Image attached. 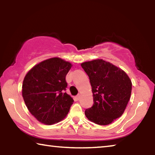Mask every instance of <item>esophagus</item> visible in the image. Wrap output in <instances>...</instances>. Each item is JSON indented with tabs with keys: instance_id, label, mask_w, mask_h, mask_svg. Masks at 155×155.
Returning <instances> with one entry per match:
<instances>
[{
	"instance_id": "34e87169",
	"label": "esophagus",
	"mask_w": 155,
	"mask_h": 155,
	"mask_svg": "<svg viewBox=\"0 0 155 155\" xmlns=\"http://www.w3.org/2000/svg\"><path fill=\"white\" fill-rule=\"evenodd\" d=\"M79 98H80V95H79V94H78L77 96H75V99H76V101H78V100H79Z\"/></svg>"
}]
</instances>
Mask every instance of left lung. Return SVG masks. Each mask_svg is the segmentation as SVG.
<instances>
[{
  "label": "left lung",
  "instance_id": "obj_1",
  "mask_svg": "<svg viewBox=\"0 0 155 155\" xmlns=\"http://www.w3.org/2000/svg\"><path fill=\"white\" fill-rule=\"evenodd\" d=\"M81 67L90 78L94 97L93 106L85 111L86 117L99 125L111 124L127 107L131 81L124 71L103 59L83 63Z\"/></svg>",
  "mask_w": 155,
  "mask_h": 155
}]
</instances>
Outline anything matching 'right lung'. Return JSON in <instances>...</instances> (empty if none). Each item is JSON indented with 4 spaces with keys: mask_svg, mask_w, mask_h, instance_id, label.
Here are the masks:
<instances>
[{
    "mask_svg": "<svg viewBox=\"0 0 155 155\" xmlns=\"http://www.w3.org/2000/svg\"><path fill=\"white\" fill-rule=\"evenodd\" d=\"M71 67L70 63L54 57L35 65L25 76L23 99L31 114L43 124L61 121L74 103L65 92V77Z\"/></svg>",
    "mask_w": 155,
    "mask_h": 155,
    "instance_id": "add662e5",
    "label": "right lung"
}]
</instances>
